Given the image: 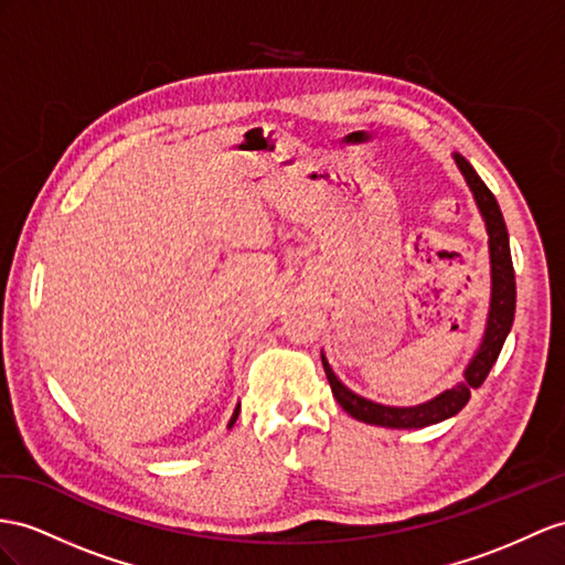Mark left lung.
<instances>
[{"label":"left lung","instance_id":"left-lung-1","mask_svg":"<svg viewBox=\"0 0 565 565\" xmlns=\"http://www.w3.org/2000/svg\"><path fill=\"white\" fill-rule=\"evenodd\" d=\"M456 164L466 177L470 191L477 200V207H480L487 234H489V255H491V306H489V320L487 331L480 351L472 358V363L466 370V380L448 388L441 396L431 398L429 403L415 408H392V406H380V403H372L363 396L353 394L349 386H343L337 374L331 372L329 363L322 355V365L327 372V380L331 386V394L339 401V406L349 413L351 417L360 423L377 425V427H392V429H413V427H427L434 423L448 420L456 413L466 408L470 401V392L477 386H482L491 365L497 363V358L503 349V341L509 337L513 315H515V274H513V259L509 248V231L503 224V214L499 210V202L494 193L489 191L487 183L477 177V171L470 167L466 157L454 154Z\"/></svg>","mask_w":565,"mask_h":565}]
</instances>
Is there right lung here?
Here are the masks:
<instances>
[{"instance_id": "1", "label": "right lung", "mask_w": 565, "mask_h": 565, "mask_svg": "<svg viewBox=\"0 0 565 565\" xmlns=\"http://www.w3.org/2000/svg\"><path fill=\"white\" fill-rule=\"evenodd\" d=\"M238 411H241V406L236 408V413H234V417H231V425H234L236 423V417H238Z\"/></svg>"}]
</instances>
